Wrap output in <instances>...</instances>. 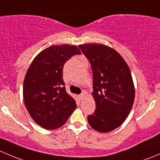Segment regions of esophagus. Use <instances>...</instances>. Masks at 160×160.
Listing matches in <instances>:
<instances>
[{
    "instance_id": "obj_1",
    "label": "esophagus",
    "mask_w": 160,
    "mask_h": 160,
    "mask_svg": "<svg viewBox=\"0 0 160 160\" xmlns=\"http://www.w3.org/2000/svg\"><path fill=\"white\" fill-rule=\"evenodd\" d=\"M84 96H85L84 92H83V93H82L80 95H79V98H80V100H83V97H84Z\"/></svg>"
}]
</instances>
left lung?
<instances>
[{"label":"left lung","instance_id":"obj_1","mask_svg":"<svg viewBox=\"0 0 160 160\" xmlns=\"http://www.w3.org/2000/svg\"><path fill=\"white\" fill-rule=\"evenodd\" d=\"M93 71L92 93L96 110L87 117L92 128L108 132L122 125L135 99V88L128 65L115 50L100 43L79 45Z\"/></svg>","mask_w":160,"mask_h":160}]
</instances>
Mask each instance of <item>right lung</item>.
Instances as JSON below:
<instances>
[{
  "label": "right lung",
  "mask_w": 160,
  "mask_h": 160,
  "mask_svg": "<svg viewBox=\"0 0 160 160\" xmlns=\"http://www.w3.org/2000/svg\"><path fill=\"white\" fill-rule=\"evenodd\" d=\"M77 54L80 51L75 45H53L38 53L27 71L23 102L31 118L43 129L60 128L77 108L63 79L65 63Z\"/></svg>",
  "instance_id": "1"
}]
</instances>
